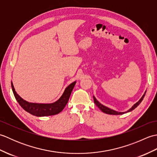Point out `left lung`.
I'll use <instances>...</instances> for the list:
<instances>
[{"label": "left lung", "instance_id": "8db88e82", "mask_svg": "<svg viewBox=\"0 0 157 157\" xmlns=\"http://www.w3.org/2000/svg\"><path fill=\"white\" fill-rule=\"evenodd\" d=\"M145 94H146V92H144V94H143V96H142V98L139 100L138 102H137L136 103V104H134V105H133V106H132V108H130L129 110H128V111H125V112H119V111H115V110H113V109H110V108L107 107V106H105V105H102L101 102H99L97 101V100H96V98H95V96H93V98H94V101L95 105H96V106H97L100 109H101L103 113H106V114H109V115H122V114H124V113H128V112L132 111H133V110H134V109H135L136 107H137V106H138L140 104L141 102L142 101V100H143V98H144Z\"/></svg>", "mask_w": 157, "mask_h": 157}]
</instances>
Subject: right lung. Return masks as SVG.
<instances>
[{"label":"right lung","mask_w":157,"mask_h":157,"mask_svg":"<svg viewBox=\"0 0 157 157\" xmlns=\"http://www.w3.org/2000/svg\"><path fill=\"white\" fill-rule=\"evenodd\" d=\"M76 82H73L71 84H69L65 90L62 96L60 98L53 103L49 104H42V103H33L29 102L23 100L21 96L17 94L11 82V87L14 94L15 97L18 102L20 106L25 110V111L30 113V114L36 117H44L55 115L61 112L65 108L66 105L67 104L70 95L74 88Z\"/></svg>","instance_id":"1"}]
</instances>
